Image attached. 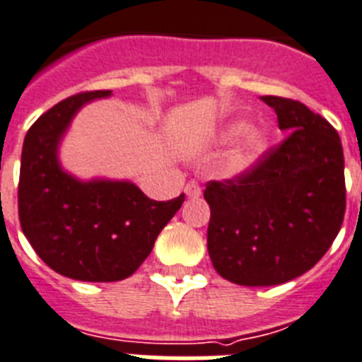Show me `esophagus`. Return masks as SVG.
Listing matches in <instances>:
<instances>
[{"instance_id": "obj_1", "label": "esophagus", "mask_w": 362, "mask_h": 362, "mask_svg": "<svg viewBox=\"0 0 362 362\" xmlns=\"http://www.w3.org/2000/svg\"><path fill=\"white\" fill-rule=\"evenodd\" d=\"M184 193L189 197V199H199L200 194H202V189H200V185L197 182H189V184L184 187Z\"/></svg>"}]
</instances>
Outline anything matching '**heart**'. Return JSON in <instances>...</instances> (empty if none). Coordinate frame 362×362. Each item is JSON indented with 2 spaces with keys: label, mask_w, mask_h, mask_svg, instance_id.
Masks as SVG:
<instances>
[{
  "label": "heart",
  "mask_w": 362,
  "mask_h": 362,
  "mask_svg": "<svg viewBox=\"0 0 362 362\" xmlns=\"http://www.w3.org/2000/svg\"><path fill=\"white\" fill-rule=\"evenodd\" d=\"M235 137L238 140L235 141L233 147L229 149L224 163H222V175L226 178L244 177L253 171L269 147L268 134L264 133L262 129H247V124L244 120L229 122L218 134L220 142H229Z\"/></svg>",
  "instance_id": "1"
}]
</instances>
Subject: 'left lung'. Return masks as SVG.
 Wrapping results in <instances>:
<instances>
[{"label": "left lung", "mask_w": 362, "mask_h": 362, "mask_svg": "<svg viewBox=\"0 0 362 362\" xmlns=\"http://www.w3.org/2000/svg\"><path fill=\"white\" fill-rule=\"evenodd\" d=\"M290 133L253 171L209 182L207 251L220 276L275 286L312 269L337 237L346 209L337 131L304 103L260 96Z\"/></svg>", "instance_id": "left-lung-1"}]
</instances>
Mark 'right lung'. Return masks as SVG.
<instances>
[{"instance_id": "right-lung-1", "label": "right lung", "mask_w": 362, "mask_h": 362, "mask_svg": "<svg viewBox=\"0 0 362 362\" xmlns=\"http://www.w3.org/2000/svg\"><path fill=\"white\" fill-rule=\"evenodd\" d=\"M111 94L93 90L56 103L34 122L21 151V229L50 269L74 281L115 282L133 275L184 202V194L156 202L131 180H83L62 165L59 147L74 116Z\"/></svg>"}]
</instances>
